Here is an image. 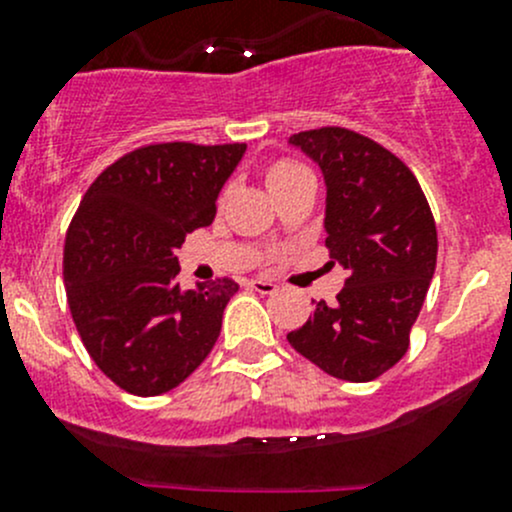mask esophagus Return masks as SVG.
<instances>
[{
    "instance_id": "obj_1",
    "label": "esophagus",
    "mask_w": 512,
    "mask_h": 512,
    "mask_svg": "<svg viewBox=\"0 0 512 512\" xmlns=\"http://www.w3.org/2000/svg\"><path fill=\"white\" fill-rule=\"evenodd\" d=\"M250 289H255V292L260 294H272L277 292V285H272V282H265V280H252Z\"/></svg>"
}]
</instances>
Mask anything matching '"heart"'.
I'll list each match as a JSON object with an SVG mask.
<instances>
[{"mask_svg":"<svg viewBox=\"0 0 512 512\" xmlns=\"http://www.w3.org/2000/svg\"><path fill=\"white\" fill-rule=\"evenodd\" d=\"M302 173H307V168L299 163H294V160H289V158L272 160L265 170V183H267V188H270V193H275L277 188H282V185H287L289 180L297 178V175H302Z\"/></svg>","mask_w":512,"mask_h":512,"instance_id":"b5f03b06","label":"heart"}]
</instances>
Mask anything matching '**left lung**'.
Wrapping results in <instances>:
<instances>
[{
	"label": "left lung",
	"mask_w": 512,
	"mask_h": 512,
	"mask_svg": "<svg viewBox=\"0 0 512 512\" xmlns=\"http://www.w3.org/2000/svg\"><path fill=\"white\" fill-rule=\"evenodd\" d=\"M289 143L322 168L324 245L349 277L337 302H317L287 339L329 376L371 381L409 349L436 270V220L409 165L381 143L342 126L299 131Z\"/></svg>",
	"instance_id": "left-lung-1"
}]
</instances>
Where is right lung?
<instances>
[{"instance_id": "obj_1", "label": "right lung", "mask_w": 512, "mask_h": 512, "mask_svg": "<svg viewBox=\"0 0 512 512\" xmlns=\"http://www.w3.org/2000/svg\"><path fill=\"white\" fill-rule=\"evenodd\" d=\"M245 143H148L91 183L64 240L71 319L98 369L123 391L158 396L213 352L230 277L183 292L175 250L213 223Z\"/></svg>"}]
</instances>
